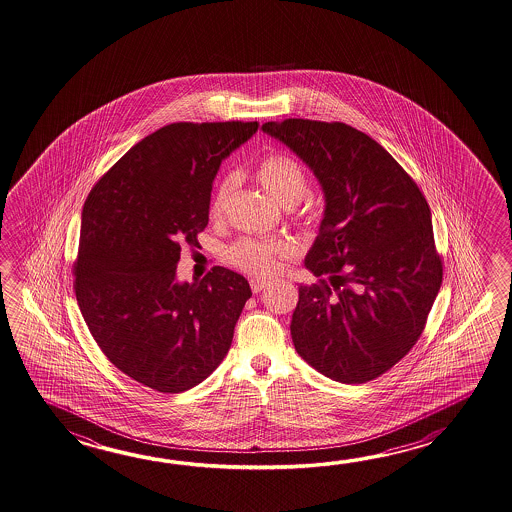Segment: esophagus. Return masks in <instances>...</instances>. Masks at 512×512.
<instances>
[{"instance_id": "34e87169", "label": "esophagus", "mask_w": 512, "mask_h": 512, "mask_svg": "<svg viewBox=\"0 0 512 512\" xmlns=\"http://www.w3.org/2000/svg\"><path fill=\"white\" fill-rule=\"evenodd\" d=\"M252 293L258 294L269 285V282H265V280H260V278H252L251 282Z\"/></svg>"}]
</instances>
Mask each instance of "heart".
Segmentation results:
<instances>
[{
	"label": "heart",
	"instance_id": "1",
	"mask_svg": "<svg viewBox=\"0 0 512 512\" xmlns=\"http://www.w3.org/2000/svg\"><path fill=\"white\" fill-rule=\"evenodd\" d=\"M256 179L276 201L285 207L296 210V218L305 225H316L320 219V210L313 203L304 201L309 188V175L304 164L294 155L285 152H271L263 155L256 164ZM234 186V175H223L210 197L208 212L212 218H219L227 207L230 192ZM294 247L287 240H254L240 238L227 249V260L236 269L254 274L271 276L278 271L280 260L291 258Z\"/></svg>",
	"mask_w": 512,
	"mask_h": 512
}]
</instances>
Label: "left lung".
Masks as SVG:
<instances>
[{
  "label": "left lung",
  "instance_id": "1",
  "mask_svg": "<svg viewBox=\"0 0 512 512\" xmlns=\"http://www.w3.org/2000/svg\"><path fill=\"white\" fill-rule=\"evenodd\" d=\"M261 130L300 155L326 194L305 258L320 280L298 289L294 348L333 381H373L414 348L443 282L430 207L379 142L344 122L285 119Z\"/></svg>",
  "mask_w": 512,
  "mask_h": 512
}]
</instances>
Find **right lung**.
I'll return each mask as SVG.
<instances>
[{
  "label": "right lung",
  "instance_id": "obj_1",
  "mask_svg": "<svg viewBox=\"0 0 512 512\" xmlns=\"http://www.w3.org/2000/svg\"><path fill=\"white\" fill-rule=\"evenodd\" d=\"M258 122H174L137 142L91 188L73 263L89 333L109 362L155 392L205 381L225 359L249 282L212 267L175 282L181 247L208 225L219 164Z\"/></svg>",
  "mask_w": 512,
  "mask_h": 512
}]
</instances>
